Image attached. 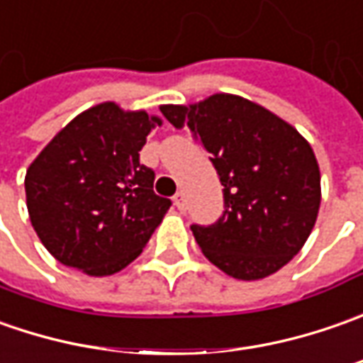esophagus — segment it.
<instances>
[{
    "mask_svg": "<svg viewBox=\"0 0 363 363\" xmlns=\"http://www.w3.org/2000/svg\"><path fill=\"white\" fill-rule=\"evenodd\" d=\"M172 201H174V206H177L179 211H182V208H184V193H177Z\"/></svg>",
    "mask_w": 363,
    "mask_h": 363,
    "instance_id": "34e87169",
    "label": "esophagus"
}]
</instances>
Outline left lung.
<instances>
[{
    "mask_svg": "<svg viewBox=\"0 0 363 363\" xmlns=\"http://www.w3.org/2000/svg\"><path fill=\"white\" fill-rule=\"evenodd\" d=\"M174 128L189 126L217 169L225 211L193 225L205 257L235 279L279 271L306 245L318 219L315 155L291 124L251 100L213 94L199 104L160 106Z\"/></svg>",
    "mask_w": 363,
    "mask_h": 363,
    "instance_id": "1",
    "label": "left lung"
}]
</instances>
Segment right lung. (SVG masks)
<instances>
[{
    "label": "right lung",
    "instance_id": "obj_1",
    "mask_svg": "<svg viewBox=\"0 0 363 363\" xmlns=\"http://www.w3.org/2000/svg\"><path fill=\"white\" fill-rule=\"evenodd\" d=\"M157 124L144 110L104 102L66 124L30 164V220L60 263L104 277L143 253L170 206L138 155Z\"/></svg>",
    "mask_w": 363,
    "mask_h": 363
}]
</instances>
